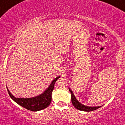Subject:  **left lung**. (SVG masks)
<instances>
[{
  "label": "left lung",
  "instance_id": "1",
  "mask_svg": "<svg viewBox=\"0 0 125 125\" xmlns=\"http://www.w3.org/2000/svg\"><path fill=\"white\" fill-rule=\"evenodd\" d=\"M70 92L71 93V99H72V104H73V106L77 109L82 110V111H86V112H90V111H93V110H96L97 109L99 108L101 106H96V107H89L87 106H84L83 104H82L81 103L77 101L75 96H74L73 93L72 91V90L69 89Z\"/></svg>",
  "mask_w": 125,
  "mask_h": 125
}]
</instances>
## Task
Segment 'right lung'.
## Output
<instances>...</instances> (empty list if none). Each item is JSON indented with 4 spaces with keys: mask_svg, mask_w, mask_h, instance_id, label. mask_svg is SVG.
<instances>
[{
    "mask_svg": "<svg viewBox=\"0 0 125 125\" xmlns=\"http://www.w3.org/2000/svg\"><path fill=\"white\" fill-rule=\"evenodd\" d=\"M60 76L57 77L55 78L52 82L51 83V85L49 86L44 93L41 94V95L35 97H31V98H16L13 96L12 94L10 92L9 90L8 89L9 94L16 103L21 105L24 108L26 109L31 110V111H39L44 108L47 107L49 105L52 100V92L53 90L54 84L56 81L59 78Z\"/></svg>",
    "mask_w": 125,
    "mask_h": 125,
    "instance_id": "obj_1",
    "label": "right lung"
}]
</instances>
